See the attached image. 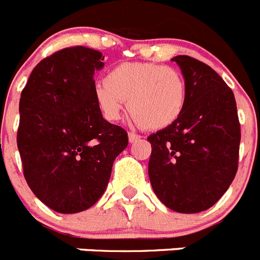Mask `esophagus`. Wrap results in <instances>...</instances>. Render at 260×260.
I'll return each instance as SVG.
<instances>
[{"mask_svg": "<svg viewBox=\"0 0 260 260\" xmlns=\"http://www.w3.org/2000/svg\"><path fill=\"white\" fill-rule=\"evenodd\" d=\"M139 139H141V135H138V134H135V133H128V141L132 142H137V141H139Z\"/></svg>", "mask_w": 260, "mask_h": 260, "instance_id": "34e87169", "label": "esophagus"}]
</instances>
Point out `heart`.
Listing matches in <instances>:
<instances>
[{
    "label": "heart",
    "mask_w": 260,
    "mask_h": 260,
    "mask_svg": "<svg viewBox=\"0 0 260 260\" xmlns=\"http://www.w3.org/2000/svg\"><path fill=\"white\" fill-rule=\"evenodd\" d=\"M103 116L116 121L123 103L133 118L146 130H161L180 118L187 87L180 70L152 62H125L108 73L93 89Z\"/></svg>",
    "instance_id": "obj_1"
}]
</instances>
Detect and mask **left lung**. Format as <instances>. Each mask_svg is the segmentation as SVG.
I'll return each mask as SVG.
<instances>
[{
	"instance_id": "obj_1",
	"label": "left lung",
	"mask_w": 260,
	"mask_h": 260,
	"mask_svg": "<svg viewBox=\"0 0 260 260\" xmlns=\"http://www.w3.org/2000/svg\"><path fill=\"white\" fill-rule=\"evenodd\" d=\"M172 61L185 78L186 105L173 125L147 138L148 176L168 208L197 213L212 207L234 180L241 125L233 91L212 68L190 56Z\"/></svg>"
}]
</instances>
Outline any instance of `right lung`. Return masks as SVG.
Segmentation results:
<instances>
[{"label":"right lung","instance_id":"1","mask_svg":"<svg viewBox=\"0 0 260 260\" xmlns=\"http://www.w3.org/2000/svg\"><path fill=\"white\" fill-rule=\"evenodd\" d=\"M102 52L57 50L32 70L19 102L17 143L32 192L59 213L87 210L102 198L117 156L127 147L125 128L103 118L95 100Z\"/></svg>","mask_w":260,"mask_h":260}]
</instances>
